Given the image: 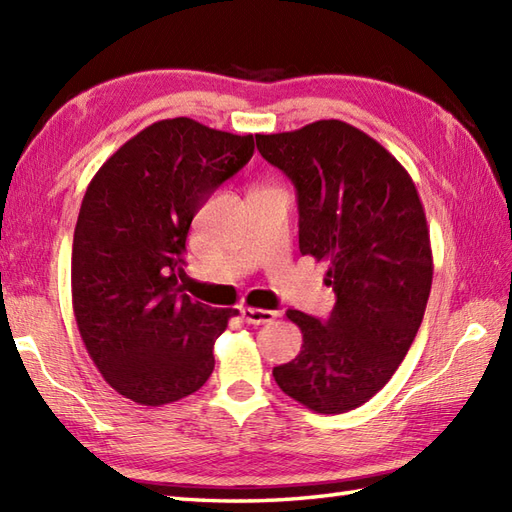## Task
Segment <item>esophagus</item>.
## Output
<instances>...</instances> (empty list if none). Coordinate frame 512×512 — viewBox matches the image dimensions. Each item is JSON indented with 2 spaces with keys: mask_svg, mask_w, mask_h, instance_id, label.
<instances>
[{
  "mask_svg": "<svg viewBox=\"0 0 512 512\" xmlns=\"http://www.w3.org/2000/svg\"><path fill=\"white\" fill-rule=\"evenodd\" d=\"M277 317V312L264 308H242V319L250 325H264Z\"/></svg>",
  "mask_w": 512,
  "mask_h": 512,
  "instance_id": "1",
  "label": "esophagus"
}]
</instances>
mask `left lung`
Returning <instances> with one entry per match:
<instances>
[{
	"mask_svg": "<svg viewBox=\"0 0 512 512\" xmlns=\"http://www.w3.org/2000/svg\"><path fill=\"white\" fill-rule=\"evenodd\" d=\"M255 138L295 184L299 250L328 264L336 295L328 321L288 310L303 345L273 376L317 413L356 409L394 376L429 301L433 257L416 184L383 145L334 118Z\"/></svg>",
	"mask_w": 512,
	"mask_h": 512,
	"instance_id": "8db88e82",
	"label": "left lung"
}]
</instances>
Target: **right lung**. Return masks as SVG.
Instances as JSON below:
<instances>
[{"label":"right lung","mask_w":512,"mask_h":512,"mask_svg":"<svg viewBox=\"0 0 512 512\" xmlns=\"http://www.w3.org/2000/svg\"><path fill=\"white\" fill-rule=\"evenodd\" d=\"M253 151V134L167 118L107 158L83 195L74 319L103 378L138 405L176 402L213 372L215 339L237 310L193 301L178 277L195 213Z\"/></svg>","instance_id":"add662e5"}]
</instances>
